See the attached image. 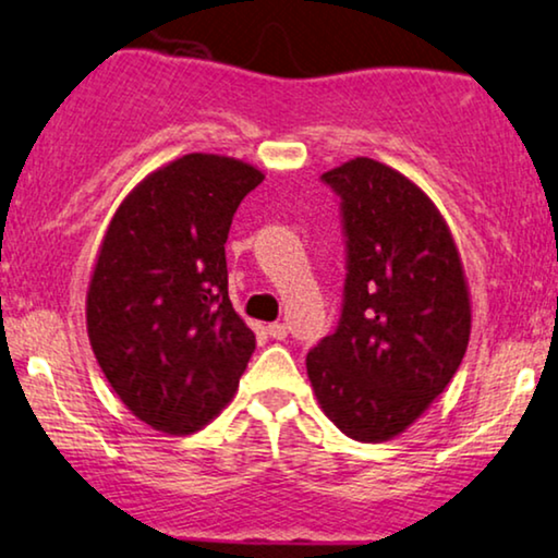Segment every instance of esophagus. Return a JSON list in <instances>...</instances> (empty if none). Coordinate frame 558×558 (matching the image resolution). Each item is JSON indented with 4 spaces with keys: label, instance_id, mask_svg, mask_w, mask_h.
Here are the masks:
<instances>
[{
    "label": "esophagus",
    "instance_id": "obj_1",
    "mask_svg": "<svg viewBox=\"0 0 558 558\" xmlns=\"http://www.w3.org/2000/svg\"><path fill=\"white\" fill-rule=\"evenodd\" d=\"M267 331H270L272 340H286V337H288V327H286L283 322H275V324H270V327H267Z\"/></svg>",
    "mask_w": 558,
    "mask_h": 558
}]
</instances>
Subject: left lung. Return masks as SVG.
Instances as JSON below:
<instances>
[{"label":"left lung","mask_w":558,"mask_h":558,"mask_svg":"<svg viewBox=\"0 0 558 558\" xmlns=\"http://www.w3.org/2000/svg\"><path fill=\"white\" fill-rule=\"evenodd\" d=\"M340 197V322L308 350L324 414L352 440L404 433L466 355L469 288L453 236L422 190L357 157L322 174Z\"/></svg>","instance_id":"1"}]
</instances>
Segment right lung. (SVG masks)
Listing matches in <instances>:
<instances>
[{"label": "right lung", "instance_id": "add662e5", "mask_svg": "<svg viewBox=\"0 0 558 558\" xmlns=\"http://www.w3.org/2000/svg\"><path fill=\"white\" fill-rule=\"evenodd\" d=\"M263 172L187 154L112 216L87 293V331L112 391L146 425L190 435L229 404L255 331L229 301L227 244Z\"/></svg>", "mask_w": 558, "mask_h": 558}]
</instances>
